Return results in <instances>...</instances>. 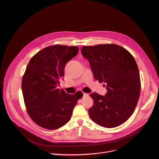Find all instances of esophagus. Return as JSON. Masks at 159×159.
<instances>
[{
    "mask_svg": "<svg viewBox=\"0 0 159 159\" xmlns=\"http://www.w3.org/2000/svg\"><path fill=\"white\" fill-rule=\"evenodd\" d=\"M83 98H86V97L89 96V94H87V93H83Z\"/></svg>",
    "mask_w": 159,
    "mask_h": 159,
    "instance_id": "34e87169",
    "label": "esophagus"
}]
</instances>
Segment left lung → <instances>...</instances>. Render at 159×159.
Segmentation results:
<instances>
[{
	"label": "left lung",
	"mask_w": 159,
	"mask_h": 159,
	"mask_svg": "<svg viewBox=\"0 0 159 159\" xmlns=\"http://www.w3.org/2000/svg\"><path fill=\"white\" fill-rule=\"evenodd\" d=\"M81 52L87 58L94 78L107 85V92L90 94L94 105L89 114L97 125L114 128L132 115L141 92L138 66L133 56L116 44L83 46Z\"/></svg>",
	"instance_id": "left-lung-1"
}]
</instances>
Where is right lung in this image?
<instances>
[{"label": "right lung", "instance_id": "1", "mask_svg": "<svg viewBox=\"0 0 159 159\" xmlns=\"http://www.w3.org/2000/svg\"><path fill=\"white\" fill-rule=\"evenodd\" d=\"M76 46L54 45L34 55L22 80L26 111L33 122L48 129H58L67 124L81 92L67 94L57 89L64 77V67L78 54Z\"/></svg>", "mask_w": 159, "mask_h": 159}]
</instances>
